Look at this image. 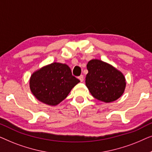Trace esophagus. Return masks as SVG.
I'll use <instances>...</instances> for the list:
<instances>
[{
  "label": "esophagus",
  "instance_id": "esophagus-1",
  "mask_svg": "<svg viewBox=\"0 0 152 152\" xmlns=\"http://www.w3.org/2000/svg\"><path fill=\"white\" fill-rule=\"evenodd\" d=\"M79 80H80V82H82L83 81H84V75H80V77H79Z\"/></svg>",
  "mask_w": 152,
  "mask_h": 152
}]
</instances>
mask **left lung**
Here are the masks:
<instances>
[{
  "label": "left lung",
  "mask_w": 152,
  "mask_h": 152,
  "mask_svg": "<svg viewBox=\"0 0 152 152\" xmlns=\"http://www.w3.org/2000/svg\"><path fill=\"white\" fill-rule=\"evenodd\" d=\"M86 85L95 99L106 103L115 101L124 92V75L111 64L102 60L91 59L87 64Z\"/></svg>",
  "instance_id": "8db88e82"
}]
</instances>
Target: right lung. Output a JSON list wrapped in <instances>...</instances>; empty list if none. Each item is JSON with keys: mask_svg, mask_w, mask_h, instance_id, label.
Masks as SVG:
<instances>
[{"mask_svg": "<svg viewBox=\"0 0 152 152\" xmlns=\"http://www.w3.org/2000/svg\"><path fill=\"white\" fill-rule=\"evenodd\" d=\"M80 81L72 76L66 64L53 62L32 74L30 88L39 101L56 106L66 98L72 88Z\"/></svg>", "mask_w": 152, "mask_h": 152, "instance_id": "add662e5", "label": "right lung"}]
</instances>
